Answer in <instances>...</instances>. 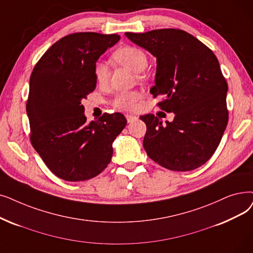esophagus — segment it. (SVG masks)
<instances>
[{
	"instance_id": "1",
	"label": "esophagus",
	"mask_w": 253,
	"mask_h": 253,
	"mask_svg": "<svg viewBox=\"0 0 253 253\" xmlns=\"http://www.w3.org/2000/svg\"><path fill=\"white\" fill-rule=\"evenodd\" d=\"M126 119H127L128 123H132V122H134V121L137 120V117L132 116V115H126Z\"/></svg>"
}]
</instances>
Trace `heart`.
Here are the masks:
<instances>
[{
	"mask_svg": "<svg viewBox=\"0 0 253 253\" xmlns=\"http://www.w3.org/2000/svg\"><path fill=\"white\" fill-rule=\"evenodd\" d=\"M113 59L120 65L132 70L135 73L144 71L148 66V57L146 52L135 46L126 45L118 48L113 53ZM95 78L99 84H105L109 79V69L107 66L99 62L95 65ZM137 92H124L116 95L113 104L116 108L121 111H132L135 108L136 102L139 99Z\"/></svg>",
	"mask_w": 253,
	"mask_h": 253,
	"instance_id": "heart-1",
	"label": "heart"
}]
</instances>
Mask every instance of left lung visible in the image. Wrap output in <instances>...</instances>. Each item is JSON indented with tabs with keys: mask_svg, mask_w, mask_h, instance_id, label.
Instances as JSON below:
<instances>
[{
	"mask_svg": "<svg viewBox=\"0 0 253 253\" xmlns=\"http://www.w3.org/2000/svg\"><path fill=\"white\" fill-rule=\"evenodd\" d=\"M125 35L156 57L150 93L162 97L160 109L174 114L164 125L152 114L139 117L147 125L142 146L148 156L175 171L202 167L220 144L228 121L227 83L214 52L179 29Z\"/></svg>",
	"mask_w": 253,
	"mask_h": 253,
	"instance_id": "1",
	"label": "left lung"
}]
</instances>
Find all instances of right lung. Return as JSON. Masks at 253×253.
Instances as JSON below:
<instances>
[{
    "mask_svg": "<svg viewBox=\"0 0 253 253\" xmlns=\"http://www.w3.org/2000/svg\"><path fill=\"white\" fill-rule=\"evenodd\" d=\"M119 40L117 34L74 33L52 44L33 69L27 102L31 144L60 179L79 182L99 174L127 124L121 113L87 124L82 104L96 87L97 60Z\"/></svg>",
    "mask_w": 253,
    "mask_h": 253,
    "instance_id": "1",
    "label": "right lung"
}]
</instances>
